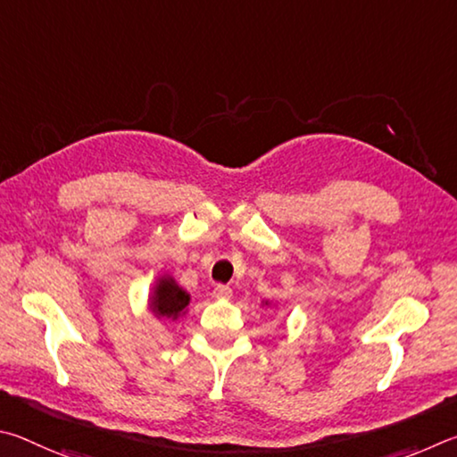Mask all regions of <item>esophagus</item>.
Wrapping results in <instances>:
<instances>
[{
    "instance_id": "34e87169",
    "label": "esophagus",
    "mask_w": 457,
    "mask_h": 457,
    "mask_svg": "<svg viewBox=\"0 0 457 457\" xmlns=\"http://www.w3.org/2000/svg\"><path fill=\"white\" fill-rule=\"evenodd\" d=\"M212 295L216 299H230V297H233V289H230V287H227V285H216Z\"/></svg>"
}]
</instances>
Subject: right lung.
Instances as JSON below:
<instances>
[{
	"mask_svg": "<svg viewBox=\"0 0 457 457\" xmlns=\"http://www.w3.org/2000/svg\"><path fill=\"white\" fill-rule=\"evenodd\" d=\"M190 303V295L176 285L172 277H158L154 285V293L150 297V311L158 319H176L187 313V305Z\"/></svg>",
	"mask_w": 457,
	"mask_h": 457,
	"instance_id": "add662e5",
	"label": "right lung"
}]
</instances>
